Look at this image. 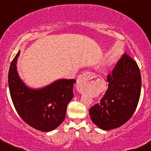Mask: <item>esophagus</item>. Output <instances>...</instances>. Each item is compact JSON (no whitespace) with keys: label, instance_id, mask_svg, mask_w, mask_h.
<instances>
[{"label":"esophagus","instance_id":"esophagus-1","mask_svg":"<svg viewBox=\"0 0 151 151\" xmlns=\"http://www.w3.org/2000/svg\"><path fill=\"white\" fill-rule=\"evenodd\" d=\"M77 86H76V88H77L78 91L80 93H83L85 91V89H86V82H85V77L84 76H81L78 78L77 81Z\"/></svg>","mask_w":151,"mask_h":151}]
</instances>
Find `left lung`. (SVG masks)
<instances>
[{"label": "left lung", "mask_w": 151, "mask_h": 151, "mask_svg": "<svg viewBox=\"0 0 151 151\" xmlns=\"http://www.w3.org/2000/svg\"><path fill=\"white\" fill-rule=\"evenodd\" d=\"M104 96L89 109L91 121L104 130L117 128L133 115L140 99L141 75L137 63L124 53L107 76Z\"/></svg>", "instance_id": "obj_1"}]
</instances>
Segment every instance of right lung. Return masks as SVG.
I'll list each match as a JSON object with an SVG mask.
<instances>
[{
  "mask_svg": "<svg viewBox=\"0 0 151 151\" xmlns=\"http://www.w3.org/2000/svg\"><path fill=\"white\" fill-rule=\"evenodd\" d=\"M19 54L20 51L11 62L8 75L13 105L28 125L41 132L53 131L64 120L76 80L60 78L40 88L28 87L17 72Z\"/></svg>",
  "mask_w": 151,
  "mask_h": 151,
  "instance_id": "obj_1",
  "label": "right lung"
}]
</instances>
